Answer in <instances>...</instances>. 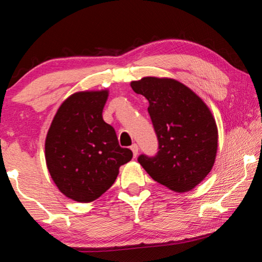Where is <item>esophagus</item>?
<instances>
[{
  "label": "esophagus",
  "instance_id": "34e87169",
  "mask_svg": "<svg viewBox=\"0 0 262 262\" xmlns=\"http://www.w3.org/2000/svg\"><path fill=\"white\" fill-rule=\"evenodd\" d=\"M130 150L133 151V155H134V157H136L137 154H139V145L134 143V144H133L132 147H130Z\"/></svg>",
  "mask_w": 262,
  "mask_h": 262
}]
</instances>
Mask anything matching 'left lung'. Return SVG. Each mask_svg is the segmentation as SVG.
I'll list each match as a JSON object with an SVG mask.
<instances>
[{
  "label": "left lung",
  "instance_id": "obj_1",
  "mask_svg": "<svg viewBox=\"0 0 262 262\" xmlns=\"http://www.w3.org/2000/svg\"><path fill=\"white\" fill-rule=\"evenodd\" d=\"M149 101L158 139L152 157L137 161L151 178L176 192H187L206 178L215 163L217 126L210 110L189 88L172 78L143 77L130 83Z\"/></svg>",
  "mask_w": 262,
  "mask_h": 262
}]
</instances>
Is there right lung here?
I'll return each mask as SVG.
<instances>
[{"label": "right lung", "mask_w": 262, "mask_h": 262, "mask_svg": "<svg viewBox=\"0 0 262 262\" xmlns=\"http://www.w3.org/2000/svg\"><path fill=\"white\" fill-rule=\"evenodd\" d=\"M107 90L76 92L57 110L45 142L47 168L57 188L77 202H91L114 184L133 157L103 120Z\"/></svg>", "instance_id": "obj_1"}]
</instances>
